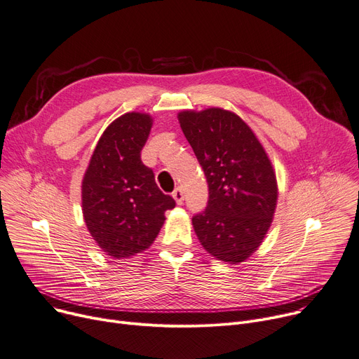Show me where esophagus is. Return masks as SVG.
<instances>
[{
    "label": "esophagus",
    "instance_id": "esophagus-1",
    "mask_svg": "<svg viewBox=\"0 0 359 359\" xmlns=\"http://www.w3.org/2000/svg\"><path fill=\"white\" fill-rule=\"evenodd\" d=\"M172 196H173V199L176 201V203H177V205H182V203H183V201H184V195H183V190H182L180 187L175 189V192L172 194Z\"/></svg>",
    "mask_w": 359,
    "mask_h": 359
}]
</instances>
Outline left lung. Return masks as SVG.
<instances>
[{
    "label": "left lung",
    "mask_w": 359,
    "mask_h": 359,
    "mask_svg": "<svg viewBox=\"0 0 359 359\" xmlns=\"http://www.w3.org/2000/svg\"><path fill=\"white\" fill-rule=\"evenodd\" d=\"M177 118L209 187L208 206L192 218L194 229L210 255L243 262L273 222L278 196L273 164L254 131L231 111H182Z\"/></svg>",
    "instance_id": "1"
}]
</instances>
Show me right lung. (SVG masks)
Masks as SVG:
<instances>
[{"label": "right lung", "instance_id": "right-lung-1", "mask_svg": "<svg viewBox=\"0 0 359 359\" xmlns=\"http://www.w3.org/2000/svg\"><path fill=\"white\" fill-rule=\"evenodd\" d=\"M151 127L149 114L118 116L101 135L82 180L86 228L112 258H128L147 250L164 224V212L176 205L141 161Z\"/></svg>", "mask_w": 359, "mask_h": 359}]
</instances>
